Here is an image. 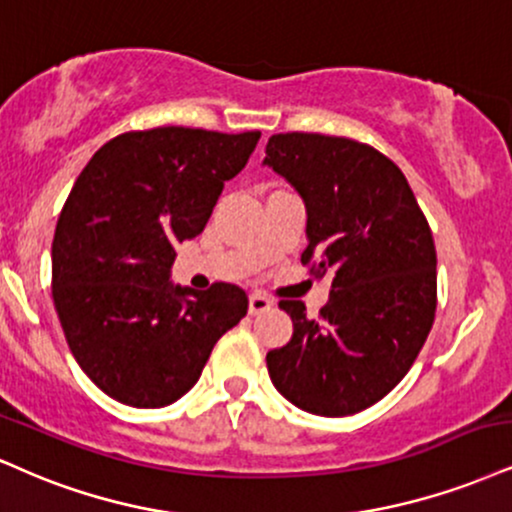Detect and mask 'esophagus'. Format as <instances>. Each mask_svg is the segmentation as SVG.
I'll use <instances>...</instances> for the list:
<instances>
[{
	"label": "esophagus",
	"mask_w": 512,
	"mask_h": 512,
	"mask_svg": "<svg viewBox=\"0 0 512 512\" xmlns=\"http://www.w3.org/2000/svg\"><path fill=\"white\" fill-rule=\"evenodd\" d=\"M274 300H269L267 295L262 293H252L250 295V315H262V312L272 310Z\"/></svg>",
	"instance_id": "34e87169"
}]
</instances>
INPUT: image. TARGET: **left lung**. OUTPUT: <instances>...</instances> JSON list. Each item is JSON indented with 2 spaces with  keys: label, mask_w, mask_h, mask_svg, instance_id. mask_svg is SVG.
I'll return each mask as SVG.
<instances>
[{
  "label": "left lung",
  "mask_w": 512,
  "mask_h": 512,
  "mask_svg": "<svg viewBox=\"0 0 512 512\" xmlns=\"http://www.w3.org/2000/svg\"><path fill=\"white\" fill-rule=\"evenodd\" d=\"M264 164L307 209L310 272L334 274L317 319L281 300L293 338L269 350L276 391L295 408L343 417L389 393L420 355L436 312V248L403 171L379 150L322 133H279Z\"/></svg>",
  "instance_id": "obj_1"
}]
</instances>
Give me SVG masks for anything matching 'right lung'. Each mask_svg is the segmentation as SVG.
Returning a JSON list of instances; mask_svg holds the SVG:
<instances>
[{
	"label": "right lung",
	"mask_w": 512,
	"mask_h": 512,
	"mask_svg": "<svg viewBox=\"0 0 512 512\" xmlns=\"http://www.w3.org/2000/svg\"><path fill=\"white\" fill-rule=\"evenodd\" d=\"M260 135L121 133L73 183L54 231L52 298L73 357L109 398L133 408L174 403L248 312L233 283L197 293L169 276L176 243L200 236Z\"/></svg>",
	"instance_id": "1"
}]
</instances>
